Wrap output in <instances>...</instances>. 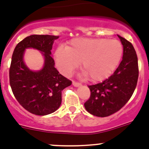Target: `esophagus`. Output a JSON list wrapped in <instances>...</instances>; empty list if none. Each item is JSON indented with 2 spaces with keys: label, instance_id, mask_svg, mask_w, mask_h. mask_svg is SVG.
I'll return each instance as SVG.
<instances>
[{
  "label": "esophagus",
  "instance_id": "34e87169",
  "mask_svg": "<svg viewBox=\"0 0 149 149\" xmlns=\"http://www.w3.org/2000/svg\"><path fill=\"white\" fill-rule=\"evenodd\" d=\"M72 84H73L74 86H75V87H78V86H81V84L78 82H76V81H72Z\"/></svg>",
  "mask_w": 149,
  "mask_h": 149
}]
</instances>
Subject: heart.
<instances>
[{
  "mask_svg": "<svg viewBox=\"0 0 149 149\" xmlns=\"http://www.w3.org/2000/svg\"><path fill=\"white\" fill-rule=\"evenodd\" d=\"M123 53L119 41L101 38H78L66 47H58L54 54L59 71L69 76L81 62L84 75L93 82L110 77L119 65Z\"/></svg>",
  "mask_w": 149,
  "mask_h": 149,
  "instance_id": "1",
  "label": "heart"
}]
</instances>
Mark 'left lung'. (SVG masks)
<instances>
[{"instance_id":"1","label":"left lung","mask_w":149,"mask_h":149,"mask_svg":"<svg viewBox=\"0 0 149 149\" xmlns=\"http://www.w3.org/2000/svg\"><path fill=\"white\" fill-rule=\"evenodd\" d=\"M123 56L119 67L103 82L89 86L90 97L84 104L92 115L106 117L119 111L134 93L139 76L136 51L130 42L122 37Z\"/></svg>"}]
</instances>
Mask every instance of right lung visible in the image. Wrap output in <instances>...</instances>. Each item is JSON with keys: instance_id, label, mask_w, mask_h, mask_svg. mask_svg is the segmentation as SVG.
I'll return each mask as SVG.
<instances>
[{"instance_id": "obj_1", "label": "right lung", "mask_w": 149, "mask_h": 149, "mask_svg": "<svg viewBox=\"0 0 149 149\" xmlns=\"http://www.w3.org/2000/svg\"><path fill=\"white\" fill-rule=\"evenodd\" d=\"M59 36L31 35L15 48L10 68V84L13 95L24 108L33 114L45 116L56 111L62 101V91L72 84L54 67L51 56L54 42ZM27 48H34L44 56L43 68L30 70L23 62Z\"/></svg>"}]
</instances>
